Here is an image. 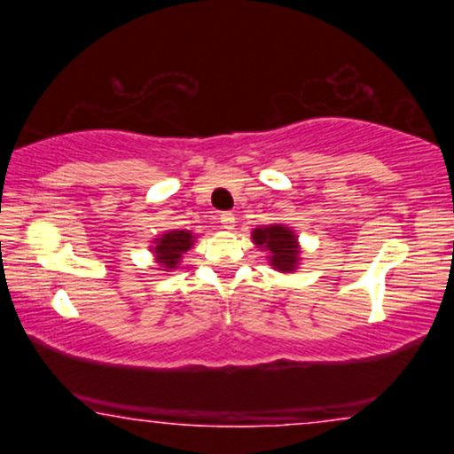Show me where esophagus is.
Returning a JSON list of instances; mask_svg holds the SVG:
<instances>
[{"label": "esophagus", "instance_id": "obj_1", "mask_svg": "<svg viewBox=\"0 0 454 454\" xmlns=\"http://www.w3.org/2000/svg\"><path fill=\"white\" fill-rule=\"evenodd\" d=\"M221 227L227 229V231H231L235 227V215L233 213H223L221 215Z\"/></svg>", "mask_w": 454, "mask_h": 454}]
</instances>
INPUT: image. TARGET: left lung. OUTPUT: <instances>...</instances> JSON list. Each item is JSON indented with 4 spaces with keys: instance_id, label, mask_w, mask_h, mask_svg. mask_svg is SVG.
<instances>
[{
    "instance_id": "obj_1",
    "label": "left lung",
    "mask_w": 454,
    "mask_h": 454,
    "mask_svg": "<svg viewBox=\"0 0 454 454\" xmlns=\"http://www.w3.org/2000/svg\"><path fill=\"white\" fill-rule=\"evenodd\" d=\"M252 241L266 252V260L278 272H295L301 262V247L297 233L281 223L256 227L252 231Z\"/></svg>"
}]
</instances>
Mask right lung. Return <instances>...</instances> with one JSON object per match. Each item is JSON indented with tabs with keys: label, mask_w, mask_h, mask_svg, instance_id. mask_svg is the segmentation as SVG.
I'll use <instances>...</instances> for the list:
<instances>
[{
	"label": "right lung",
	"mask_w": 454,
	"mask_h": 454,
	"mask_svg": "<svg viewBox=\"0 0 454 454\" xmlns=\"http://www.w3.org/2000/svg\"><path fill=\"white\" fill-rule=\"evenodd\" d=\"M194 233L185 231V229H171V231H165L159 238H154L151 252L154 256V262L159 264V270L171 272L173 269H177L184 254L194 246Z\"/></svg>",
	"instance_id": "1"
}]
</instances>
